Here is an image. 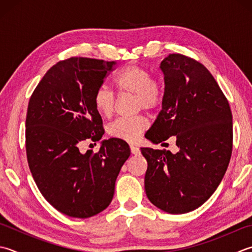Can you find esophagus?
<instances>
[{"mask_svg":"<svg viewBox=\"0 0 252 252\" xmlns=\"http://www.w3.org/2000/svg\"><path fill=\"white\" fill-rule=\"evenodd\" d=\"M130 150H131V153H132L133 155H139L140 153H141V150L139 149V147H136L134 145H131L130 146Z\"/></svg>","mask_w":252,"mask_h":252,"instance_id":"1","label":"esophagus"}]
</instances>
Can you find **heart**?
<instances>
[{
	"label": "heart",
	"instance_id": "b5f03b06",
	"mask_svg": "<svg viewBox=\"0 0 252 252\" xmlns=\"http://www.w3.org/2000/svg\"><path fill=\"white\" fill-rule=\"evenodd\" d=\"M115 84L122 94L134 95L136 110L153 111L158 108L164 100V87L159 81L153 77L150 70L136 64H131L117 74ZM94 106L103 117L113 115L117 107L116 93L106 85H101L94 94ZM149 122L144 116L133 118H119L108 126V133L116 139L134 143L139 140Z\"/></svg>",
	"mask_w": 252,
	"mask_h": 252
}]
</instances>
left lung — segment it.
Segmentation results:
<instances>
[{"label": "left lung", "instance_id": "obj_1", "mask_svg": "<svg viewBox=\"0 0 252 252\" xmlns=\"http://www.w3.org/2000/svg\"><path fill=\"white\" fill-rule=\"evenodd\" d=\"M165 75L162 109L146 139L176 137L179 151L141 149L147 160L145 191L171 214L198 209L220 184L233 151V119L227 98L203 64L180 53L160 63Z\"/></svg>", "mask_w": 252, "mask_h": 252}]
</instances>
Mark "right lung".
Listing matches in <instances>:
<instances>
[{"label":"right lung","instance_id":"add662e5","mask_svg":"<svg viewBox=\"0 0 252 252\" xmlns=\"http://www.w3.org/2000/svg\"><path fill=\"white\" fill-rule=\"evenodd\" d=\"M116 62L72 57L49 68L32 94L26 116L29 169L43 198L71 218L87 219L113 198L117 177L130 156L127 143L103 141L95 154L80 152L105 130L94 94Z\"/></svg>","mask_w":252,"mask_h":252}]
</instances>
